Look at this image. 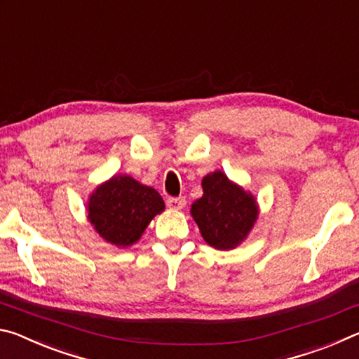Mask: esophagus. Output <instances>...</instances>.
<instances>
[{"mask_svg":"<svg viewBox=\"0 0 359 359\" xmlns=\"http://www.w3.org/2000/svg\"><path fill=\"white\" fill-rule=\"evenodd\" d=\"M166 205L169 209H174V210H180L184 209L185 205V198H168L166 199Z\"/></svg>","mask_w":359,"mask_h":359,"instance_id":"34e87169","label":"esophagus"}]
</instances>
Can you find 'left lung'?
I'll list each match as a JSON object with an SVG mask.
<instances>
[{"label": "left lung", "mask_w": 359, "mask_h": 359, "mask_svg": "<svg viewBox=\"0 0 359 359\" xmlns=\"http://www.w3.org/2000/svg\"><path fill=\"white\" fill-rule=\"evenodd\" d=\"M203 190V198L191 205V215L204 241L218 250L234 248L247 238L257 220V201L222 171L205 175Z\"/></svg>", "instance_id": "8db88e82"}]
</instances>
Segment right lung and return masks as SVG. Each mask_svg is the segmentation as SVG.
<instances>
[{
	"label": "right lung",
	"mask_w": 359,
	"mask_h": 359,
	"mask_svg": "<svg viewBox=\"0 0 359 359\" xmlns=\"http://www.w3.org/2000/svg\"><path fill=\"white\" fill-rule=\"evenodd\" d=\"M163 209V198L154 188L128 175H115L90 198L88 220L101 238L117 247H128Z\"/></svg>",
	"instance_id": "1"
}]
</instances>
